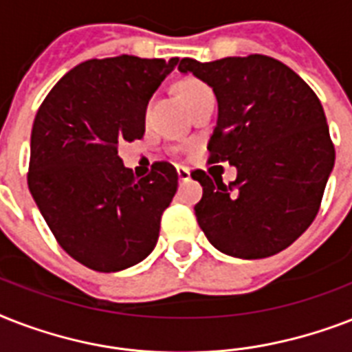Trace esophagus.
<instances>
[{
	"label": "esophagus",
	"instance_id": "obj_1",
	"mask_svg": "<svg viewBox=\"0 0 352 352\" xmlns=\"http://www.w3.org/2000/svg\"><path fill=\"white\" fill-rule=\"evenodd\" d=\"M177 175H179V181L184 182L190 179V170L184 168V166H177Z\"/></svg>",
	"mask_w": 352,
	"mask_h": 352
}]
</instances>
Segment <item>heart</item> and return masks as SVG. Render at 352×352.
Instances as JSON below:
<instances>
[{"label":"heart","instance_id":"obj_1","mask_svg":"<svg viewBox=\"0 0 352 352\" xmlns=\"http://www.w3.org/2000/svg\"><path fill=\"white\" fill-rule=\"evenodd\" d=\"M177 91H179V96H181L182 100L186 102V106H190L193 100H197L199 96L206 95V93H210V87L206 84H204L203 80L199 78H184L179 84V87H177ZM149 109V106H148Z\"/></svg>","mask_w":352,"mask_h":352}]
</instances>
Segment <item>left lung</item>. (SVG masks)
<instances>
[{"instance_id": "8db88e82", "label": "left lung", "mask_w": 352, "mask_h": 352, "mask_svg": "<svg viewBox=\"0 0 352 352\" xmlns=\"http://www.w3.org/2000/svg\"><path fill=\"white\" fill-rule=\"evenodd\" d=\"M214 89L219 117L208 151L237 179L195 170L203 186L199 226L226 256L261 259L290 246L311 226L334 166L322 102L290 67L265 54L179 62Z\"/></svg>"}]
</instances>
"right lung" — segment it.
I'll return each mask as SVG.
<instances>
[{
	"label": "right lung",
	"instance_id": "add662e5",
	"mask_svg": "<svg viewBox=\"0 0 352 352\" xmlns=\"http://www.w3.org/2000/svg\"><path fill=\"white\" fill-rule=\"evenodd\" d=\"M179 58L87 60L36 113L27 182L58 245L84 267L118 272L151 254L177 192L170 162L138 179L118 146L144 137L146 106Z\"/></svg>",
	"mask_w": 352,
	"mask_h": 352
}]
</instances>
